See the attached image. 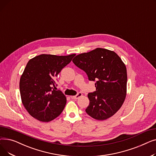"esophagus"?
I'll list each match as a JSON object with an SVG mask.
<instances>
[{"mask_svg": "<svg viewBox=\"0 0 156 156\" xmlns=\"http://www.w3.org/2000/svg\"><path fill=\"white\" fill-rule=\"evenodd\" d=\"M81 96H82V94L79 92V93L77 94V95H76L75 96H71V99H78V98H80V97H81Z\"/></svg>", "mask_w": 156, "mask_h": 156, "instance_id": "esophagus-1", "label": "esophagus"}]
</instances>
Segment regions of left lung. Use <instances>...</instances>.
<instances>
[{
  "mask_svg": "<svg viewBox=\"0 0 156 156\" xmlns=\"http://www.w3.org/2000/svg\"><path fill=\"white\" fill-rule=\"evenodd\" d=\"M90 81H96V91L89 93L85 111L97 120L112 116L122 106L126 95V68L119 55L108 49L97 48L77 55L73 59Z\"/></svg>",
  "mask_w": 156,
  "mask_h": 156,
  "instance_id": "1",
  "label": "left lung"
}]
</instances>
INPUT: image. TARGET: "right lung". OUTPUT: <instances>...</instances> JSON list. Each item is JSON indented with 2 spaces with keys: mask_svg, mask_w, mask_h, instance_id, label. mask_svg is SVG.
I'll use <instances>...</instances> for the list:
<instances>
[{
  "mask_svg": "<svg viewBox=\"0 0 156 156\" xmlns=\"http://www.w3.org/2000/svg\"><path fill=\"white\" fill-rule=\"evenodd\" d=\"M75 55L41 54L28 62L20 81V94L24 107L36 119L49 122L62 112L66 97L54 90L55 79Z\"/></svg>",
  "mask_w": 156,
  "mask_h": 156,
  "instance_id": "1",
  "label": "right lung"
}]
</instances>
